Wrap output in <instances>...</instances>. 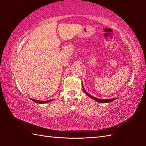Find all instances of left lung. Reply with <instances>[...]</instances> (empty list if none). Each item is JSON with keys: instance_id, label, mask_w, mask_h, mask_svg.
<instances>
[{"instance_id": "1", "label": "left lung", "mask_w": 146, "mask_h": 146, "mask_svg": "<svg viewBox=\"0 0 146 146\" xmlns=\"http://www.w3.org/2000/svg\"><path fill=\"white\" fill-rule=\"evenodd\" d=\"M82 88H83V91L85 93V94L88 96V97H90V98L93 99V100H94L95 101H97V102H100V103H102V104H105V103H109V102H112L113 100H115L117 99V98H110V99H100V98H98L97 97H95L94 96H92L91 95H90L89 94H88L87 92H86V90H85V88H83V86L82 85Z\"/></svg>"}]
</instances>
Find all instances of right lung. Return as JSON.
<instances>
[{
    "label": "right lung",
    "mask_w": 146,
    "mask_h": 146,
    "mask_svg": "<svg viewBox=\"0 0 146 146\" xmlns=\"http://www.w3.org/2000/svg\"><path fill=\"white\" fill-rule=\"evenodd\" d=\"M31 100H33V102H36V103H38V104H46V103H48V102H49L52 100H47V101H40V100H35V99H32V98H31Z\"/></svg>",
    "instance_id": "1"
}]
</instances>
